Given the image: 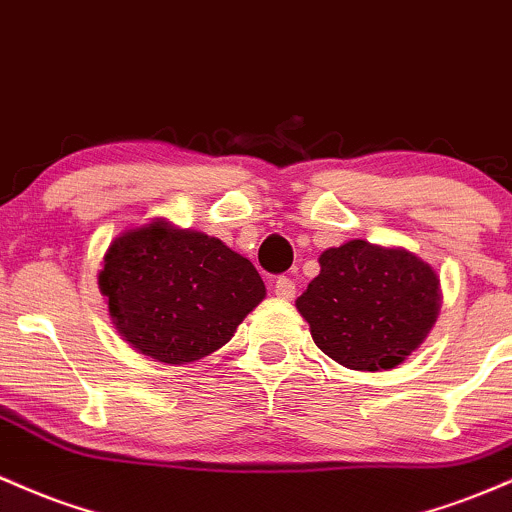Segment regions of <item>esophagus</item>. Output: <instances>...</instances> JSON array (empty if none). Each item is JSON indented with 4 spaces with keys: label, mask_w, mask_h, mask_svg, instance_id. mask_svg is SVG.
Returning a JSON list of instances; mask_svg holds the SVG:
<instances>
[{
    "label": "esophagus",
    "mask_w": 512,
    "mask_h": 512,
    "mask_svg": "<svg viewBox=\"0 0 512 512\" xmlns=\"http://www.w3.org/2000/svg\"><path fill=\"white\" fill-rule=\"evenodd\" d=\"M295 280L292 278H287V275H280L278 280H275V295L280 297V300H292V297H295Z\"/></svg>",
    "instance_id": "esophagus-1"
}]
</instances>
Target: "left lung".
Returning a JSON list of instances; mask_svg holds the SVG:
<instances>
[{
	"label": "left lung",
	"mask_w": 512,
	"mask_h": 512,
	"mask_svg": "<svg viewBox=\"0 0 512 512\" xmlns=\"http://www.w3.org/2000/svg\"><path fill=\"white\" fill-rule=\"evenodd\" d=\"M319 266L295 307L314 343L348 370H394L438 321V273L401 246L350 239L326 249Z\"/></svg>",
	"instance_id": "1"
}]
</instances>
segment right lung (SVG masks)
I'll list each match as a JSON object with an SVG mask.
<instances>
[{"label": "right lung", "instance_id": "add662e5", "mask_svg": "<svg viewBox=\"0 0 512 512\" xmlns=\"http://www.w3.org/2000/svg\"><path fill=\"white\" fill-rule=\"evenodd\" d=\"M99 290L123 341L166 365L208 358L266 297L249 258L164 217L111 241Z\"/></svg>", "mask_w": 512, "mask_h": 512}]
</instances>
